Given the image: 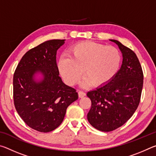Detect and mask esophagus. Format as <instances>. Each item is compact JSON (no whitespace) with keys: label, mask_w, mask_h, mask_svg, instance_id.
I'll use <instances>...</instances> for the list:
<instances>
[{"label":"esophagus","mask_w":156,"mask_h":156,"mask_svg":"<svg viewBox=\"0 0 156 156\" xmlns=\"http://www.w3.org/2000/svg\"><path fill=\"white\" fill-rule=\"evenodd\" d=\"M86 96V94L83 91H78V96L79 98H83Z\"/></svg>","instance_id":"obj_1"}]
</instances>
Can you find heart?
I'll use <instances>...</instances> for the list:
<instances>
[{"mask_svg": "<svg viewBox=\"0 0 156 156\" xmlns=\"http://www.w3.org/2000/svg\"><path fill=\"white\" fill-rule=\"evenodd\" d=\"M67 54L69 57L59 59L58 67L69 85L78 83L84 70L86 78L82 83L83 87L104 86L117 73L121 62L120 53L116 47L92 41L73 44Z\"/></svg>", "mask_w": 156, "mask_h": 156, "instance_id": "obj_1", "label": "heart"}]
</instances>
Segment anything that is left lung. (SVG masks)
<instances>
[{"label": "left lung", "mask_w": 156, "mask_h": 156, "mask_svg": "<svg viewBox=\"0 0 156 156\" xmlns=\"http://www.w3.org/2000/svg\"><path fill=\"white\" fill-rule=\"evenodd\" d=\"M122 51L120 70L105 85L89 91L91 107L89 122L101 131L109 132L122 126L138 108L143 87V72L136 54L115 40Z\"/></svg>", "instance_id": "1"}]
</instances>
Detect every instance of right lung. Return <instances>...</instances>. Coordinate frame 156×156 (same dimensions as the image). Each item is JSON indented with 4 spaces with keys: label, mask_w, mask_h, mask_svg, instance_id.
<instances>
[{
    "label": "right lung",
    "mask_w": 156,
    "mask_h": 156,
    "mask_svg": "<svg viewBox=\"0 0 156 156\" xmlns=\"http://www.w3.org/2000/svg\"><path fill=\"white\" fill-rule=\"evenodd\" d=\"M64 43L65 40H51L29 50L14 74L16 109L26 125L40 132L56 129L69 105L78 98L76 89L66 85L59 76L56 52ZM38 72L44 76L40 82L34 80Z\"/></svg>",
    "instance_id": "obj_1"
}]
</instances>
